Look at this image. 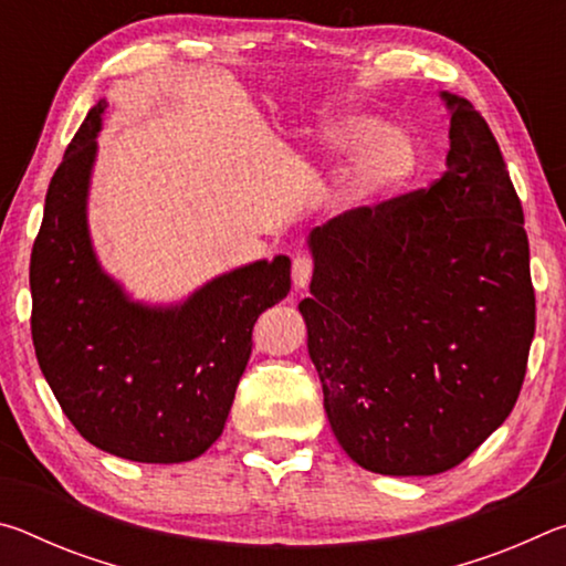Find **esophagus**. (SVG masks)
I'll return each instance as SVG.
<instances>
[{"label": "esophagus", "mask_w": 566, "mask_h": 566, "mask_svg": "<svg viewBox=\"0 0 566 566\" xmlns=\"http://www.w3.org/2000/svg\"><path fill=\"white\" fill-rule=\"evenodd\" d=\"M312 270H314V264H312L310 256H304V254L296 256L294 264H292V282H294L296 290H304V286L310 284Z\"/></svg>", "instance_id": "esophagus-1"}]
</instances>
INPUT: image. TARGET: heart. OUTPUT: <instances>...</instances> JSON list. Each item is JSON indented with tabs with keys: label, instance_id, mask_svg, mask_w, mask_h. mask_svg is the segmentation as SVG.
Listing matches in <instances>:
<instances>
[{
	"label": "heart",
	"instance_id": "b5f03b06",
	"mask_svg": "<svg viewBox=\"0 0 566 566\" xmlns=\"http://www.w3.org/2000/svg\"><path fill=\"white\" fill-rule=\"evenodd\" d=\"M354 159L347 181L352 209H375L407 185L417 165L415 145L385 119L369 112H337L319 119L306 134V145L294 151L302 169Z\"/></svg>",
	"mask_w": 566,
	"mask_h": 566
}]
</instances>
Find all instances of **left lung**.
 <instances>
[{
    "mask_svg": "<svg viewBox=\"0 0 566 566\" xmlns=\"http://www.w3.org/2000/svg\"><path fill=\"white\" fill-rule=\"evenodd\" d=\"M444 177L314 227L306 349L344 452L389 476L447 472L520 397L534 339L524 212L474 104L439 94Z\"/></svg>",
    "mask_w": 566,
    "mask_h": 566,
    "instance_id": "8db88e82",
    "label": "left lung"
}]
</instances>
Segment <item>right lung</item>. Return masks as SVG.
<instances>
[{
    "label": "right lung",
    "instance_id": "obj_1",
    "mask_svg": "<svg viewBox=\"0 0 566 566\" xmlns=\"http://www.w3.org/2000/svg\"><path fill=\"white\" fill-rule=\"evenodd\" d=\"M107 99L66 147L30 262L40 369L90 444L145 464L202 457L222 434L260 314L290 294V256L209 280L187 300H132L90 234V187Z\"/></svg>",
    "mask_w": 566,
    "mask_h": 566
}]
</instances>
